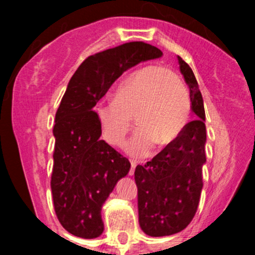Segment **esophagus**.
<instances>
[{"label":"esophagus","instance_id":"1","mask_svg":"<svg viewBox=\"0 0 255 255\" xmlns=\"http://www.w3.org/2000/svg\"><path fill=\"white\" fill-rule=\"evenodd\" d=\"M135 166H137V161L134 160H130V170H129V175L132 176L133 174H134V169Z\"/></svg>","mask_w":255,"mask_h":255}]
</instances>
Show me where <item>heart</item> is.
<instances>
[{
    "instance_id": "obj_1",
    "label": "heart",
    "mask_w": 255,
    "mask_h": 255,
    "mask_svg": "<svg viewBox=\"0 0 255 255\" xmlns=\"http://www.w3.org/2000/svg\"><path fill=\"white\" fill-rule=\"evenodd\" d=\"M190 109L189 94L181 81L164 66L148 65L118 85L113 101L97 104L95 116L102 138L113 146L125 144L135 117L140 128L127 151L143 158L151 153L156 138L165 144L179 137L189 122Z\"/></svg>"
}]
</instances>
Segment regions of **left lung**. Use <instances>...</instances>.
I'll return each mask as SVG.
<instances>
[{
    "label": "left lung",
    "mask_w": 255,
    "mask_h": 255,
    "mask_svg": "<svg viewBox=\"0 0 255 255\" xmlns=\"http://www.w3.org/2000/svg\"><path fill=\"white\" fill-rule=\"evenodd\" d=\"M180 71L190 90L195 120L179 137L134 171L138 187L139 226L150 237L181 232L199 206L202 191V166L206 163V126L204 100L194 71L177 56Z\"/></svg>",
    "instance_id": "left-lung-1"
}]
</instances>
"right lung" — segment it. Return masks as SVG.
Segmentation results:
<instances>
[{
  "mask_svg": "<svg viewBox=\"0 0 255 255\" xmlns=\"http://www.w3.org/2000/svg\"><path fill=\"white\" fill-rule=\"evenodd\" d=\"M161 55L146 43H126L89 56L69 81L53 128L50 186L59 222L76 237L102 235L101 208L130 169L127 158L100 139L94 107L126 70Z\"/></svg>",
  "mask_w": 255,
  "mask_h": 255,
  "instance_id": "add662e5",
  "label": "right lung"
}]
</instances>
